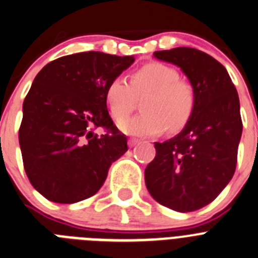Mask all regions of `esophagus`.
Here are the masks:
<instances>
[{"label":"esophagus","mask_w":258,"mask_h":258,"mask_svg":"<svg viewBox=\"0 0 258 258\" xmlns=\"http://www.w3.org/2000/svg\"><path fill=\"white\" fill-rule=\"evenodd\" d=\"M139 143V140H136V139H130L128 140V146L130 148H134L135 145H136V144Z\"/></svg>","instance_id":"esophagus-1"}]
</instances>
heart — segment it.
<instances>
[{"label":"heart","instance_id":"obj_1","mask_svg":"<svg viewBox=\"0 0 258 258\" xmlns=\"http://www.w3.org/2000/svg\"><path fill=\"white\" fill-rule=\"evenodd\" d=\"M178 72L163 62H148L131 74V81L113 78L105 90L109 113L114 119L126 118L134 110L138 97L145 114L119 122L120 131L132 136H155L167 128H184L196 109V90L189 81L178 78Z\"/></svg>","mask_w":258,"mask_h":258}]
</instances>
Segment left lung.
Segmentation results:
<instances>
[{
  "mask_svg": "<svg viewBox=\"0 0 258 258\" xmlns=\"http://www.w3.org/2000/svg\"><path fill=\"white\" fill-rule=\"evenodd\" d=\"M154 57L184 72L197 101L180 134L154 143L145 184L162 206L191 212L215 201L235 172L243 130L239 96L225 67L203 51L176 47L155 51Z\"/></svg>",
  "mask_w": 258,
  "mask_h": 258,
  "instance_id": "1",
  "label": "left lung"
}]
</instances>
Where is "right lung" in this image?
Masks as SVG:
<instances>
[{
	"instance_id": "right-lung-1",
	"label": "right lung",
	"mask_w": 258,
	"mask_h": 258,
	"mask_svg": "<svg viewBox=\"0 0 258 258\" xmlns=\"http://www.w3.org/2000/svg\"><path fill=\"white\" fill-rule=\"evenodd\" d=\"M134 56L89 51L43 67L23 103L19 130L25 173L55 203H77L96 194L110 164L127 152V138L109 115L106 86ZM103 126L99 137L93 130Z\"/></svg>"
}]
</instances>
